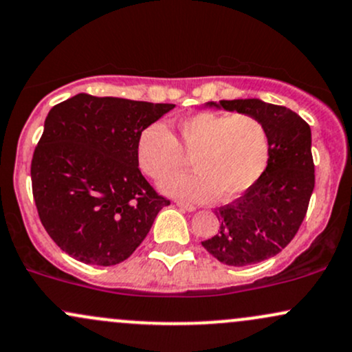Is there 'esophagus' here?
<instances>
[{"mask_svg": "<svg viewBox=\"0 0 352 352\" xmlns=\"http://www.w3.org/2000/svg\"><path fill=\"white\" fill-rule=\"evenodd\" d=\"M176 206H177V208H181V209H183V211H189V212L196 211V206H195V204H189V203H184V201H176Z\"/></svg>", "mask_w": 352, "mask_h": 352, "instance_id": "obj_1", "label": "esophagus"}]
</instances>
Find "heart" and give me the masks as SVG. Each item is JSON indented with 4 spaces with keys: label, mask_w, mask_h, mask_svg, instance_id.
I'll list each match as a JSON object with an SVG mask.
<instances>
[{
    "label": "heart",
    "mask_w": 352,
    "mask_h": 352,
    "mask_svg": "<svg viewBox=\"0 0 352 352\" xmlns=\"http://www.w3.org/2000/svg\"><path fill=\"white\" fill-rule=\"evenodd\" d=\"M175 134L160 121L144 126L138 136L141 171L161 179L192 157L195 173L169 176L161 183L168 195L204 201L218 195L232 199L250 189L270 161V133L259 118L248 113H196L177 123Z\"/></svg>",
    "instance_id": "obj_1"
}]
</instances>
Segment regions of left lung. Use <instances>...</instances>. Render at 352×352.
Returning a JSON list of instances; mask_svg holds the SVG:
<instances>
[{
  "label": "left lung",
  "instance_id": "obj_1",
  "mask_svg": "<svg viewBox=\"0 0 352 352\" xmlns=\"http://www.w3.org/2000/svg\"><path fill=\"white\" fill-rule=\"evenodd\" d=\"M208 106L259 118L270 133V161L243 196L216 209L221 226L201 244L228 266L261 263L293 241L307 212L314 189L311 128L286 106L261 100H223Z\"/></svg>",
  "mask_w": 352,
  "mask_h": 352
}]
</instances>
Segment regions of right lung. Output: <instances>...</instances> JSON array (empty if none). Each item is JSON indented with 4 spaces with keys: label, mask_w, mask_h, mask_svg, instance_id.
Returning <instances> with one entry per match:
<instances>
[{
    "label": "right lung",
    "mask_w": 352,
    "mask_h": 352,
    "mask_svg": "<svg viewBox=\"0 0 352 352\" xmlns=\"http://www.w3.org/2000/svg\"><path fill=\"white\" fill-rule=\"evenodd\" d=\"M168 102L80 93L53 106L31 160L38 216L50 238L85 264L123 263L169 199L141 175L138 136Z\"/></svg>",
    "instance_id": "obj_1"
}]
</instances>
